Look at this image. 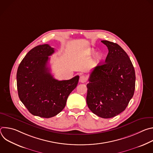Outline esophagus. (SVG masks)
Masks as SVG:
<instances>
[{
    "label": "esophagus",
    "mask_w": 153,
    "mask_h": 153,
    "mask_svg": "<svg viewBox=\"0 0 153 153\" xmlns=\"http://www.w3.org/2000/svg\"><path fill=\"white\" fill-rule=\"evenodd\" d=\"M86 81V77L84 75H82L80 76L79 79V82L81 83H85Z\"/></svg>",
    "instance_id": "34e87169"
}]
</instances>
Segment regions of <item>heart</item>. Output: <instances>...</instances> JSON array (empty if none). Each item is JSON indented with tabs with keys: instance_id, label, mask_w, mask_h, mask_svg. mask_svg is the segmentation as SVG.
<instances>
[{
	"instance_id": "obj_1",
	"label": "heart",
	"mask_w": 153,
	"mask_h": 153,
	"mask_svg": "<svg viewBox=\"0 0 153 153\" xmlns=\"http://www.w3.org/2000/svg\"><path fill=\"white\" fill-rule=\"evenodd\" d=\"M94 52V50H91L90 51V53H93ZM100 57H101V55H100V54H98L97 55V59H100Z\"/></svg>"
}]
</instances>
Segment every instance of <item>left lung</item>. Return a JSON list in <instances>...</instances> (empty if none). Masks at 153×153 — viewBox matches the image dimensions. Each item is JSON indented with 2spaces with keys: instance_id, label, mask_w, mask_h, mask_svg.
I'll list each match as a JSON object with an SVG mask.
<instances>
[{
  "instance_id": "1",
  "label": "left lung",
  "mask_w": 153,
  "mask_h": 153,
  "mask_svg": "<svg viewBox=\"0 0 153 153\" xmlns=\"http://www.w3.org/2000/svg\"><path fill=\"white\" fill-rule=\"evenodd\" d=\"M108 49L105 63L90 73L86 103L96 115L113 117L128 106L135 90V71L126 53L116 43L102 40Z\"/></svg>"
}]
</instances>
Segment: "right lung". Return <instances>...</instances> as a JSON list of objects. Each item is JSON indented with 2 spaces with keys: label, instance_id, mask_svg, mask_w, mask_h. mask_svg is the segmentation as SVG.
Segmentation results:
<instances>
[{
  "label": "right lung",
  "instance_id": "add662e5",
  "mask_svg": "<svg viewBox=\"0 0 153 153\" xmlns=\"http://www.w3.org/2000/svg\"><path fill=\"white\" fill-rule=\"evenodd\" d=\"M54 53V48L48 44L33 48L22 60L17 71L20 100L30 113L40 117H52L61 112L79 82V76L67 80L53 77L48 63V56Z\"/></svg>",
  "mask_w": 153,
  "mask_h": 153
}]
</instances>
